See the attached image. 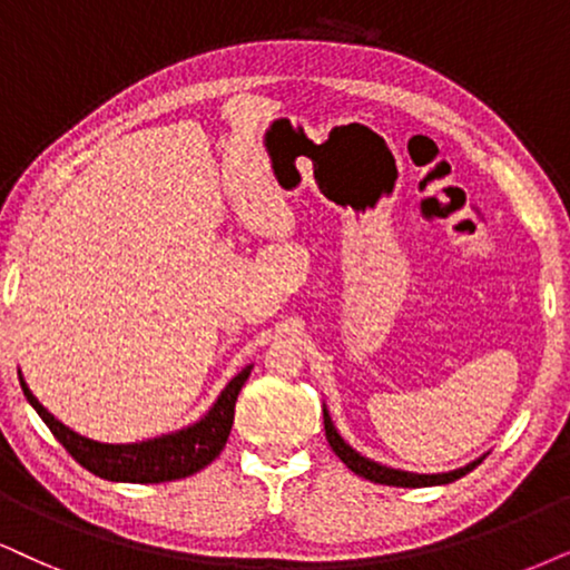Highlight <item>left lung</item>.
Segmentation results:
<instances>
[{"instance_id": "8db88e82", "label": "left lung", "mask_w": 570, "mask_h": 570, "mask_svg": "<svg viewBox=\"0 0 570 570\" xmlns=\"http://www.w3.org/2000/svg\"><path fill=\"white\" fill-rule=\"evenodd\" d=\"M323 426H326V439L331 444V450L336 452V458L342 460L344 465L350 468V471H355L357 476L368 479V481H376V484H389V487H436V484H452V481H458L460 476H465V473H471L473 468H476L481 460L487 455H481L473 460V463H468L463 468H455V471H444V473H413V471H402V468H392V465H384L379 463V460H371L365 455H360L355 446H350L344 442V436L338 434L334 421H331V413L328 407L323 405Z\"/></svg>"}]
</instances>
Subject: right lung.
Returning a JSON list of instances; mask_svg holds the SVG:
<instances>
[{
    "label": "right lung",
    "instance_id": "obj_1",
    "mask_svg": "<svg viewBox=\"0 0 570 570\" xmlns=\"http://www.w3.org/2000/svg\"><path fill=\"white\" fill-rule=\"evenodd\" d=\"M249 373L252 365H244V368L223 386L218 400L213 402L210 410H207L199 421H194L189 426L178 431H170V434L141 439V442L128 444L97 442V439L81 436L78 431L65 426L62 421H57V417L33 397V392L28 389L26 379L20 376V371L18 376L31 407L41 415V421L47 423L57 442H60L86 471H91L94 476L99 479L126 481V484H163V481L191 476V473L202 471V468L210 465L213 460L220 455V450L226 446L228 434H232L234 426L236 397H239Z\"/></svg>",
    "mask_w": 570,
    "mask_h": 570
}]
</instances>
